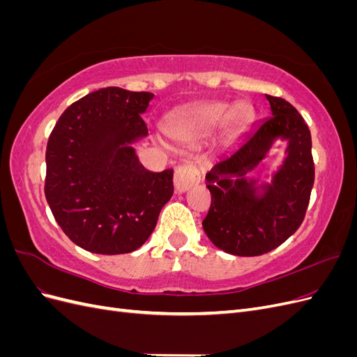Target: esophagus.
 <instances>
[{"instance_id":"obj_1","label":"esophagus","mask_w":357,"mask_h":357,"mask_svg":"<svg viewBox=\"0 0 357 357\" xmlns=\"http://www.w3.org/2000/svg\"><path fill=\"white\" fill-rule=\"evenodd\" d=\"M199 180H201V176H199V172L195 167L183 165L176 171V176H174L176 192L177 193H185L190 188L198 185Z\"/></svg>"}]
</instances>
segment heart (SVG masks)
Segmentation results:
<instances>
[{
  "mask_svg": "<svg viewBox=\"0 0 357 357\" xmlns=\"http://www.w3.org/2000/svg\"><path fill=\"white\" fill-rule=\"evenodd\" d=\"M252 112L245 104H236L229 110L226 102H213L201 107L186 121L171 128V135L176 139H188L198 134H207L226 126L232 134H238L250 123Z\"/></svg>",
  "mask_w": 357,
  "mask_h": 357,
  "instance_id": "b5f03b06",
  "label": "heart"
}]
</instances>
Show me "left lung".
<instances>
[{"mask_svg":"<svg viewBox=\"0 0 357 357\" xmlns=\"http://www.w3.org/2000/svg\"><path fill=\"white\" fill-rule=\"evenodd\" d=\"M271 117L247 142L215 160L205 176L211 207L202 228L220 250L259 256L274 250L299 228L314 185L311 134L304 119L283 98L266 95ZM274 141L287 143L271 182L248 176Z\"/></svg>","mask_w":357,"mask_h":357,"instance_id":"8db88e82","label":"left lung"}]
</instances>
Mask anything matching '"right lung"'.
<instances>
[{"label":"right lung","instance_id":"1","mask_svg":"<svg viewBox=\"0 0 357 357\" xmlns=\"http://www.w3.org/2000/svg\"><path fill=\"white\" fill-rule=\"evenodd\" d=\"M153 96L95 91L71 104L49 137L46 199L61 229L84 250H137L172 197V169H146L134 149L149 135L143 114Z\"/></svg>","mask_w":357,"mask_h":357}]
</instances>
